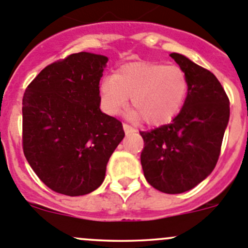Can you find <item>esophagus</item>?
Wrapping results in <instances>:
<instances>
[{
  "mask_svg": "<svg viewBox=\"0 0 248 248\" xmlns=\"http://www.w3.org/2000/svg\"><path fill=\"white\" fill-rule=\"evenodd\" d=\"M123 129H124V131H125V134H130V133H135V129L133 128V126L128 125V124H123Z\"/></svg>",
  "mask_w": 248,
  "mask_h": 248,
  "instance_id": "obj_1",
  "label": "esophagus"
}]
</instances>
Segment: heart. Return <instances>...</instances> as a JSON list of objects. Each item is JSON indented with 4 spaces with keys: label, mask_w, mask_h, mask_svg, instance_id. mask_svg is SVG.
<instances>
[{
    "label": "heart",
    "mask_w": 248,
    "mask_h": 248,
    "mask_svg": "<svg viewBox=\"0 0 248 248\" xmlns=\"http://www.w3.org/2000/svg\"><path fill=\"white\" fill-rule=\"evenodd\" d=\"M187 93V74L180 65L147 61L122 65L100 85L103 112L119 114L130 97L135 107L131 119L143 118L150 125L170 122L183 108Z\"/></svg>",
    "instance_id": "obj_1"
}]
</instances>
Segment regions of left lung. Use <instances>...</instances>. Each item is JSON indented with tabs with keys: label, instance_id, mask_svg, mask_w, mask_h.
<instances>
[{
	"label": "left lung",
	"instance_id": "1",
	"mask_svg": "<svg viewBox=\"0 0 248 248\" xmlns=\"http://www.w3.org/2000/svg\"><path fill=\"white\" fill-rule=\"evenodd\" d=\"M170 57L187 74L188 93L170 124L140 131L141 166L151 186L164 193L191 190L213 171L230 117L229 98L216 75L180 53Z\"/></svg>",
	"mask_w": 248,
	"mask_h": 248
}]
</instances>
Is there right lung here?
Here are the masks:
<instances>
[{"mask_svg": "<svg viewBox=\"0 0 248 248\" xmlns=\"http://www.w3.org/2000/svg\"><path fill=\"white\" fill-rule=\"evenodd\" d=\"M108 58L79 52L47 65L23 97V151L40 180L67 196L93 192L124 138L122 123L100 109Z\"/></svg>", "mask_w": 248, "mask_h": 248, "instance_id": "1", "label": "right lung"}]
</instances>
